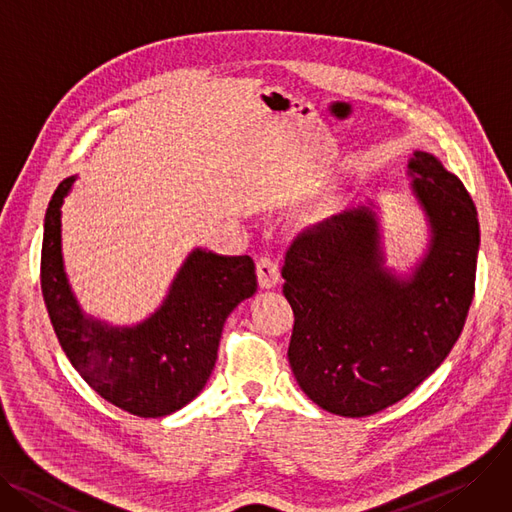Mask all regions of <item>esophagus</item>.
<instances>
[{
  "instance_id": "34e87169",
  "label": "esophagus",
  "mask_w": 512,
  "mask_h": 512,
  "mask_svg": "<svg viewBox=\"0 0 512 512\" xmlns=\"http://www.w3.org/2000/svg\"><path fill=\"white\" fill-rule=\"evenodd\" d=\"M256 275H258V283L262 289H270L275 287L281 279V270H279V262L270 256H262L256 264Z\"/></svg>"
}]
</instances>
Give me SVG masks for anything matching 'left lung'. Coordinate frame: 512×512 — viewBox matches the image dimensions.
<instances>
[{
	"instance_id": "8db88e82",
	"label": "left lung",
	"mask_w": 512,
	"mask_h": 512,
	"mask_svg": "<svg viewBox=\"0 0 512 512\" xmlns=\"http://www.w3.org/2000/svg\"><path fill=\"white\" fill-rule=\"evenodd\" d=\"M430 248L409 279L384 266L376 206L295 237L281 275L293 310L289 364L322 409L366 417L405 399L457 343L475 291L479 223L461 179L430 153L409 161Z\"/></svg>"
}]
</instances>
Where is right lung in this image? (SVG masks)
Instances as JSON below:
<instances>
[{"mask_svg":"<svg viewBox=\"0 0 512 512\" xmlns=\"http://www.w3.org/2000/svg\"><path fill=\"white\" fill-rule=\"evenodd\" d=\"M72 184L74 177L64 179L49 202L41 250V289L57 341L105 401L138 417H165L204 388L227 316L256 293L254 260L196 248L153 316L109 326L80 310L64 270L62 204Z\"/></svg>","mask_w":512,"mask_h":512,"instance_id":"1","label":"right lung"}]
</instances>
